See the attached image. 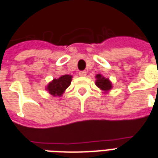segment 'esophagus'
Wrapping results in <instances>:
<instances>
[{"label":"esophagus","instance_id":"34e87169","mask_svg":"<svg viewBox=\"0 0 158 158\" xmlns=\"http://www.w3.org/2000/svg\"><path fill=\"white\" fill-rule=\"evenodd\" d=\"M79 76H82V77H84L87 75V72L83 70V71H79Z\"/></svg>","mask_w":158,"mask_h":158}]
</instances>
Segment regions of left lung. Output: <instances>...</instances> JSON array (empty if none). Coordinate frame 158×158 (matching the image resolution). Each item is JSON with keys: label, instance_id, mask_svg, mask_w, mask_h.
Returning <instances> with one entry per match:
<instances>
[{"label": "left lung", "instance_id": "1", "mask_svg": "<svg viewBox=\"0 0 158 158\" xmlns=\"http://www.w3.org/2000/svg\"><path fill=\"white\" fill-rule=\"evenodd\" d=\"M96 78L98 79L96 81V85L98 87L99 89H101L102 90L108 91V90H110L112 88L111 83L109 81V79H105L104 77L102 76L101 74H98Z\"/></svg>", "mask_w": 158, "mask_h": 158}]
</instances>
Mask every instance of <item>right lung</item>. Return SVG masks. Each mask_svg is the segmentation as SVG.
I'll list each match as a JSON object with an SVG mask.
<instances>
[{
	"mask_svg": "<svg viewBox=\"0 0 158 158\" xmlns=\"http://www.w3.org/2000/svg\"><path fill=\"white\" fill-rule=\"evenodd\" d=\"M72 76L65 74L60 77L59 79H55L52 82L48 84V89L49 93L53 96H61L65 89L69 86L71 83Z\"/></svg>",
	"mask_w": 158,
	"mask_h": 158,
	"instance_id": "1",
	"label": "right lung"
}]
</instances>
